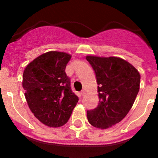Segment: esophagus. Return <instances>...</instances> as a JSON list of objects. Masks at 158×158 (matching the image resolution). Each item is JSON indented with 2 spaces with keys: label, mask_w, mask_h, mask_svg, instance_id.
Masks as SVG:
<instances>
[{
  "label": "esophagus",
  "mask_w": 158,
  "mask_h": 158,
  "mask_svg": "<svg viewBox=\"0 0 158 158\" xmlns=\"http://www.w3.org/2000/svg\"><path fill=\"white\" fill-rule=\"evenodd\" d=\"M80 94H81V95H82V96H84V95L85 94V92L84 90H82L80 92Z\"/></svg>",
  "instance_id": "34e87169"
}]
</instances>
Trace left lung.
Listing matches in <instances>:
<instances>
[{
  "instance_id": "1",
  "label": "left lung",
  "mask_w": 158,
  "mask_h": 158,
  "mask_svg": "<svg viewBox=\"0 0 158 158\" xmlns=\"http://www.w3.org/2000/svg\"><path fill=\"white\" fill-rule=\"evenodd\" d=\"M96 76L98 105L87 111L89 123L108 128L120 122L133 106L140 89L141 76L131 64L119 57L87 56Z\"/></svg>"
}]
</instances>
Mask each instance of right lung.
<instances>
[{
	"label": "right lung",
	"instance_id": "add662e5",
	"mask_svg": "<svg viewBox=\"0 0 158 158\" xmlns=\"http://www.w3.org/2000/svg\"><path fill=\"white\" fill-rule=\"evenodd\" d=\"M69 53L50 51L36 57L23 74V88L30 111L47 126L58 128L68 122L79 98L65 73Z\"/></svg>",
	"mask_w": 158,
	"mask_h": 158
}]
</instances>
